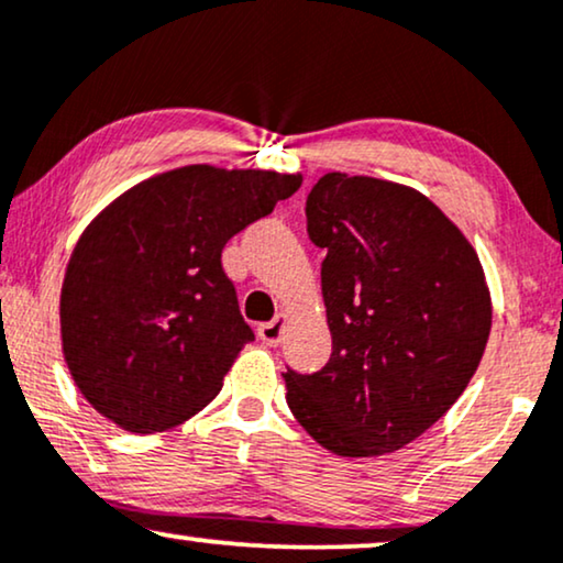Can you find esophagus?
<instances>
[{"label":"esophagus","instance_id":"esophagus-1","mask_svg":"<svg viewBox=\"0 0 563 563\" xmlns=\"http://www.w3.org/2000/svg\"><path fill=\"white\" fill-rule=\"evenodd\" d=\"M283 332H286V313H280V317L267 321V324H260V329H257L260 340L265 342L267 347H277L283 340Z\"/></svg>","mask_w":563,"mask_h":563}]
</instances>
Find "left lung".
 Listing matches in <instances>:
<instances>
[{"mask_svg":"<svg viewBox=\"0 0 563 563\" xmlns=\"http://www.w3.org/2000/svg\"><path fill=\"white\" fill-rule=\"evenodd\" d=\"M332 355L288 368V407L327 451H399L468 386L492 329L474 246L432 200L376 177L329 172L306 198Z\"/></svg>","mask_w":563,"mask_h":563,"instance_id":"8db88e82","label":"left lung"}]
</instances>
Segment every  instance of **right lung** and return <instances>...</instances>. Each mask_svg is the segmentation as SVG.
I'll list each match as a JSON object with an SVG mask.
<instances>
[{"label":"right lung","instance_id":"add662e5","mask_svg":"<svg viewBox=\"0 0 563 563\" xmlns=\"http://www.w3.org/2000/svg\"><path fill=\"white\" fill-rule=\"evenodd\" d=\"M301 187V175L164 172L120 195L74 246L64 357L85 399L129 432L183 424L221 391L252 327L221 252Z\"/></svg>","mask_w":563,"mask_h":563}]
</instances>
